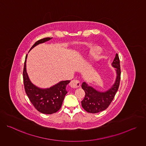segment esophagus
Returning <instances> with one entry per match:
<instances>
[{"label":"esophagus","mask_w":146,"mask_h":146,"mask_svg":"<svg viewBox=\"0 0 146 146\" xmlns=\"http://www.w3.org/2000/svg\"><path fill=\"white\" fill-rule=\"evenodd\" d=\"M81 83L78 80H72L70 82V86L73 88H77L80 87Z\"/></svg>","instance_id":"34e87169"}]
</instances>
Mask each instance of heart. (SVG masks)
I'll return each mask as SVG.
<instances>
[{"label": "heart", "instance_id": "heart-1", "mask_svg": "<svg viewBox=\"0 0 146 146\" xmlns=\"http://www.w3.org/2000/svg\"><path fill=\"white\" fill-rule=\"evenodd\" d=\"M91 54L94 55L98 51H99V48L97 47H92L91 48Z\"/></svg>", "mask_w": 146, "mask_h": 146}]
</instances>
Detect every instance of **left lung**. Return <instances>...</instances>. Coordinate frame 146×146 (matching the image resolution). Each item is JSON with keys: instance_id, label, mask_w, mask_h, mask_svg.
Instances as JSON below:
<instances>
[{"instance_id": "8db88e82", "label": "left lung", "mask_w": 146, "mask_h": 146, "mask_svg": "<svg viewBox=\"0 0 146 146\" xmlns=\"http://www.w3.org/2000/svg\"><path fill=\"white\" fill-rule=\"evenodd\" d=\"M111 65L115 68L117 77L114 84L107 91L99 92L93 87L88 86L86 82H82L81 87L84 90L86 95L81 101V105L88 113H97L106 110L113 100L118 90L121 79L120 62L117 54Z\"/></svg>"}]
</instances>
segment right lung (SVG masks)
I'll return each instance as SVG.
<instances>
[{"mask_svg": "<svg viewBox=\"0 0 146 146\" xmlns=\"http://www.w3.org/2000/svg\"><path fill=\"white\" fill-rule=\"evenodd\" d=\"M51 38H52L46 37L37 41L30 50L37 45L44 43ZM27 55L25 57L23 70V80L25 91L29 100L35 109L41 113L51 114L57 112L60 109L64 98L68 92L66 87L70 81H60L55 86L46 89L36 87L31 82L27 73L26 62Z\"/></svg>", "mask_w": 146, "mask_h": 146, "instance_id": "right-lung-1", "label": "right lung"}]
</instances>
